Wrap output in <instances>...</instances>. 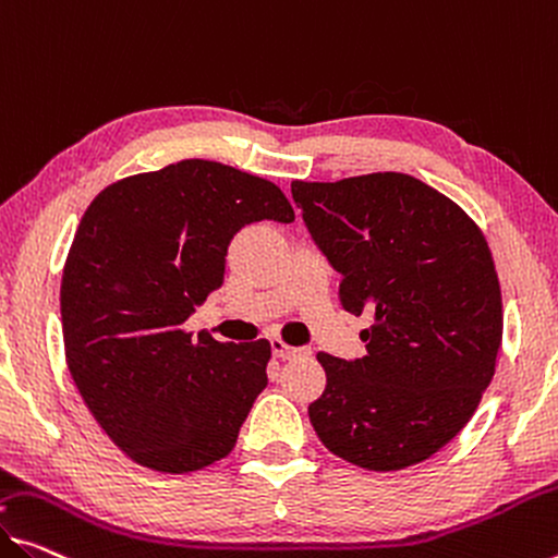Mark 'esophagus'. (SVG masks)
Returning <instances> with one entry per match:
<instances>
[{
  "instance_id": "1",
  "label": "esophagus",
  "mask_w": 558,
  "mask_h": 558,
  "mask_svg": "<svg viewBox=\"0 0 558 558\" xmlns=\"http://www.w3.org/2000/svg\"><path fill=\"white\" fill-rule=\"evenodd\" d=\"M271 351H274V356L281 359V362H289V359H296V356H306L308 354L306 349L287 347L281 339H271Z\"/></svg>"
}]
</instances>
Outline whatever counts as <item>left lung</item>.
I'll use <instances>...</instances> for the list:
<instances>
[{
    "instance_id": "left-lung-1",
    "label": "left lung",
    "mask_w": 558,
    "mask_h": 558,
    "mask_svg": "<svg viewBox=\"0 0 558 558\" xmlns=\"http://www.w3.org/2000/svg\"><path fill=\"white\" fill-rule=\"evenodd\" d=\"M304 227L341 277L349 314H372L366 354L319 351L308 407L324 447L372 471L418 464L457 436L494 376L501 289L478 227L447 196L384 171L291 184Z\"/></svg>"
}]
</instances>
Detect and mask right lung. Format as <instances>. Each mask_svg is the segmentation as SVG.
Returning <instances> with one entry per match:
<instances>
[{"label":"right lung","mask_w":558,"mask_h":558,"mask_svg":"<svg viewBox=\"0 0 558 558\" xmlns=\"http://www.w3.org/2000/svg\"><path fill=\"white\" fill-rule=\"evenodd\" d=\"M264 219L294 221L279 186L207 159L122 179L84 211L59 294L66 366L136 464L186 474L225 459L267 387V339L184 331L225 284L231 239Z\"/></svg>","instance_id":"obj_1"}]
</instances>
